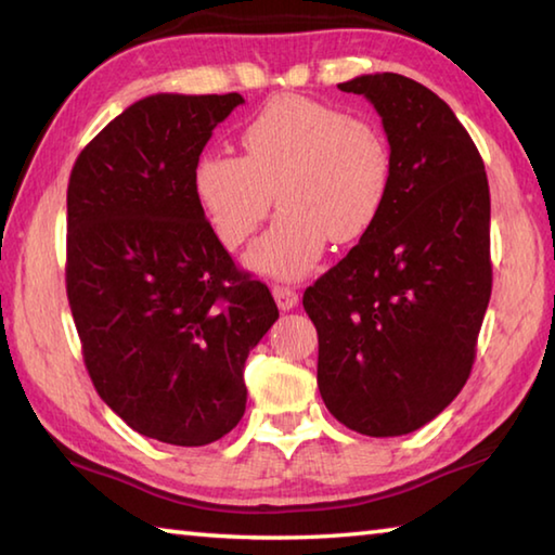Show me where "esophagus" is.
<instances>
[{"label":"esophagus","instance_id":"1","mask_svg":"<svg viewBox=\"0 0 555 555\" xmlns=\"http://www.w3.org/2000/svg\"><path fill=\"white\" fill-rule=\"evenodd\" d=\"M273 297H275V301H278L280 311H289V309H295V307L299 305V295H297L295 289H289V287L275 285V287H273Z\"/></svg>","mask_w":555,"mask_h":555}]
</instances>
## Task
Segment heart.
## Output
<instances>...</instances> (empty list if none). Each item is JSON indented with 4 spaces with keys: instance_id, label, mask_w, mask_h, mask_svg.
Here are the masks:
<instances>
[{
    "instance_id": "1",
    "label": "heart",
    "mask_w": 555,
    "mask_h": 555,
    "mask_svg": "<svg viewBox=\"0 0 555 555\" xmlns=\"http://www.w3.org/2000/svg\"><path fill=\"white\" fill-rule=\"evenodd\" d=\"M242 144L244 156H201L193 191L227 248L256 232L275 193L280 215L246 254V266L266 278H305L331 238L367 236L391 197L396 156L372 118L282 96L246 125Z\"/></svg>"
}]
</instances>
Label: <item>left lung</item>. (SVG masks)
<instances>
[{"label": "left lung", "instance_id": "8db88e82", "mask_svg": "<svg viewBox=\"0 0 555 555\" xmlns=\"http://www.w3.org/2000/svg\"><path fill=\"white\" fill-rule=\"evenodd\" d=\"M379 113L396 173L379 222L305 292L319 391L370 437L430 423L472 374L493 268L486 166L454 111L393 72L338 83Z\"/></svg>", "mask_w": 555, "mask_h": 555}]
</instances>
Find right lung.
Instances as JSON below:
<instances>
[{
	"label": "right lung",
	"instance_id": "right-lung-1",
	"mask_svg": "<svg viewBox=\"0 0 555 555\" xmlns=\"http://www.w3.org/2000/svg\"><path fill=\"white\" fill-rule=\"evenodd\" d=\"M242 93H154L77 156L67 185V299L93 386L134 433L210 444L246 411L244 364L278 321L193 191Z\"/></svg>",
	"mask_w": 555,
	"mask_h": 555
}]
</instances>
